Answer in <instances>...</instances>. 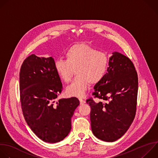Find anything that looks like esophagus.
<instances>
[{"label":"esophagus","instance_id":"esophagus-1","mask_svg":"<svg viewBox=\"0 0 158 158\" xmlns=\"http://www.w3.org/2000/svg\"><path fill=\"white\" fill-rule=\"evenodd\" d=\"M79 101H80V103L82 104V105H83L84 103H85V101L84 100H83L82 98H79Z\"/></svg>","mask_w":158,"mask_h":158}]
</instances>
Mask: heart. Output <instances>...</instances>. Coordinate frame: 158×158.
I'll list each match as a JSON object with an SVG mask.
<instances>
[{"label":"heart","instance_id":"heart-1","mask_svg":"<svg viewBox=\"0 0 158 158\" xmlns=\"http://www.w3.org/2000/svg\"><path fill=\"white\" fill-rule=\"evenodd\" d=\"M65 60L58 59L55 62V71L64 83L77 76L66 88L71 96L82 97L91 84L98 83L106 75L109 66V57L104 52L85 44H77L70 47L65 53Z\"/></svg>","mask_w":158,"mask_h":158}]
</instances>
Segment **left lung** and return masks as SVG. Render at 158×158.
<instances>
[{"instance_id": "obj_1", "label": "left lung", "mask_w": 158, "mask_h": 158, "mask_svg": "<svg viewBox=\"0 0 158 158\" xmlns=\"http://www.w3.org/2000/svg\"><path fill=\"white\" fill-rule=\"evenodd\" d=\"M107 73L94 86L92 97L86 100L90 108L93 134L107 142L122 137L132 123L136 114L138 79L133 63L125 55L113 52Z\"/></svg>"}]
</instances>
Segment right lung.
I'll return each mask as SVG.
<instances>
[{
	"instance_id": "add662e5",
	"label": "right lung",
	"mask_w": 158,
	"mask_h": 158,
	"mask_svg": "<svg viewBox=\"0 0 158 158\" xmlns=\"http://www.w3.org/2000/svg\"><path fill=\"white\" fill-rule=\"evenodd\" d=\"M19 82L21 108L31 130L47 143L63 140L71 129V118L79 100L71 97L55 102L63 86L54 59L29 56L21 66Z\"/></svg>"
}]
</instances>
